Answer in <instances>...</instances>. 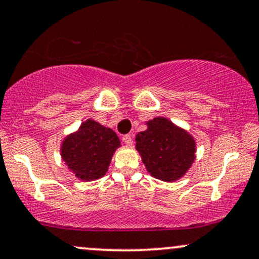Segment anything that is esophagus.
I'll return each instance as SVG.
<instances>
[{"instance_id":"esophagus-1","label":"esophagus","mask_w":259,"mask_h":259,"mask_svg":"<svg viewBox=\"0 0 259 259\" xmlns=\"http://www.w3.org/2000/svg\"><path fill=\"white\" fill-rule=\"evenodd\" d=\"M123 142L127 146H132L133 145V136L129 135V134H126V135L123 136Z\"/></svg>"}]
</instances>
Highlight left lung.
Segmentation results:
<instances>
[{"label": "left lung", "mask_w": 259, "mask_h": 259, "mask_svg": "<svg viewBox=\"0 0 259 259\" xmlns=\"http://www.w3.org/2000/svg\"><path fill=\"white\" fill-rule=\"evenodd\" d=\"M146 124L147 129L139 133L135 141L147 171L168 183L180 179L195 160L194 138L167 118H153Z\"/></svg>", "instance_id": "8db88e82"}]
</instances>
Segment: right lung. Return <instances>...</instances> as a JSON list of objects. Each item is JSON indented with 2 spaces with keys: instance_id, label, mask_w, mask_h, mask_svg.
<instances>
[{
  "instance_id": "right-lung-1",
  "label": "right lung",
  "mask_w": 259,
  "mask_h": 259,
  "mask_svg": "<svg viewBox=\"0 0 259 259\" xmlns=\"http://www.w3.org/2000/svg\"><path fill=\"white\" fill-rule=\"evenodd\" d=\"M120 146L119 138L109 127L88 119L63 140L61 156L80 180L91 181L107 173L113 153Z\"/></svg>"
}]
</instances>
